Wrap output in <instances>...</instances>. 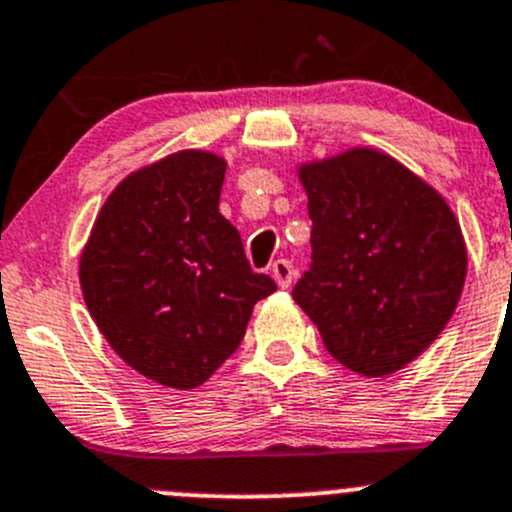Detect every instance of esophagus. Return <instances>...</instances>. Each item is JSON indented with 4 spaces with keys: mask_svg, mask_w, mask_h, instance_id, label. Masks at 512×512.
I'll use <instances>...</instances> for the list:
<instances>
[{
    "mask_svg": "<svg viewBox=\"0 0 512 512\" xmlns=\"http://www.w3.org/2000/svg\"><path fill=\"white\" fill-rule=\"evenodd\" d=\"M270 272L280 288H290V283H293V278H295V267H293V262H288V260H275L272 262Z\"/></svg>",
    "mask_w": 512,
    "mask_h": 512,
    "instance_id": "obj_1",
    "label": "esophagus"
}]
</instances>
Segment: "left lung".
Returning a JSON list of instances; mask_svg holds the SVG:
<instances>
[{
	"label": "left lung",
	"mask_w": 512,
	"mask_h": 512,
	"mask_svg": "<svg viewBox=\"0 0 512 512\" xmlns=\"http://www.w3.org/2000/svg\"><path fill=\"white\" fill-rule=\"evenodd\" d=\"M300 181L313 252L295 303L338 364L394 374L455 313L467 272L460 224L432 186L371 148L303 166Z\"/></svg>",
	"instance_id": "8db88e82"
}]
</instances>
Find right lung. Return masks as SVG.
I'll list each match as a JSON object with an SVG mask.
<instances>
[{"label": "right lung", "instance_id": "obj_1", "mask_svg": "<svg viewBox=\"0 0 512 512\" xmlns=\"http://www.w3.org/2000/svg\"><path fill=\"white\" fill-rule=\"evenodd\" d=\"M219 156L179 151L136 171L100 209L80 257L85 305L128 366L171 389L204 384L278 290L219 214Z\"/></svg>", "mask_w": 512, "mask_h": 512}]
</instances>
